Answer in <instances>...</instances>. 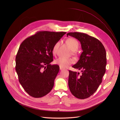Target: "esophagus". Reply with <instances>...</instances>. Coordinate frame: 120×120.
I'll return each instance as SVG.
<instances>
[{"instance_id":"34e87169","label":"esophagus","mask_w":120,"mask_h":120,"mask_svg":"<svg viewBox=\"0 0 120 120\" xmlns=\"http://www.w3.org/2000/svg\"><path fill=\"white\" fill-rule=\"evenodd\" d=\"M63 69H64V68L63 67H61V66H60V70H63Z\"/></svg>"}]
</instances>
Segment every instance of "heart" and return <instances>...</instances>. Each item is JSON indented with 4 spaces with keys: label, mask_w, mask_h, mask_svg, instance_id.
Listing matches in <instances>:
<instances>
[{
    "label": "heart",
    "mask_w": 120,
    "mask_h": 120,
    "mask_svg": "<svg viewBox=\"0 0 120 120\" xmlns=\"http://www.w3.org/2000/svg\"><path fill=\"white\" fill-rule=\"evenodd\" d=\"M66 43L73 51V53H75L79 47V44L78 41L73 38H69L66 40ZM59 45V42L56 43L53 46L52 50V52L53 55H56L57 48ZM74 63V60L71 58H66L60 57L55 61V63L59 64L62 67H66L68 65Z\"/></svg>",
    "instance_id": "1"
}]
</instances>
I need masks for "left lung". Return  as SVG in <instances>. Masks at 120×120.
<instances>
[{
  "label": "left lung",
  "mask_w": 120,
  "mask_h": 120,
  "mask_svg": "<svg viewBox=\"0 0 120 120\" xmlns=\"http://www.w3.org/2000/svg\"><path fill=\"white\" fill-rule=\"evenodd\" d=\"M68 36L78 39L83 51L79 61L72 66L81 70L82 75L69 70L68 85L74 96L86 99L96 92L102 82L106 71V51L98 39L87 34L70 32L67 34Z\"/></svg>",
  "instance_id": "left-lung-1"
}]
</instances>
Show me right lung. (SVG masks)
Here are the masks:
<instances>
[{"mask_svg":"<svg viewBox=\"0 0 120 120\" xmlns=\"http://www.w3.org/2000/svg\"><path fill=\"white\" fill-rule=\"evenodd\" d=\"M64 32L39 31L26 38L20 45L15 57V70L19 82L30 96L40 98L52 90L59 71L53 61L54 45Z\"/></svg>","mask_w":120,"mask_h":120,"instance_id":"obj_1","label":"right lung"}]
</instances>
